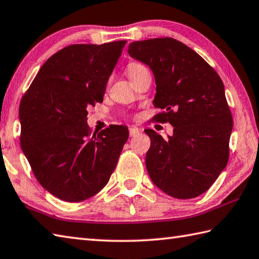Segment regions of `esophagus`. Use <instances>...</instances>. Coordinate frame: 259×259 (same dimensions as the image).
Returning <instances> with one entry per match:
<instances>
[{"mask_svg":"<svg viewBox=\"0 0 259 259\" xmlns=\"http://www.w3.org/2000/svg\"><path fill=\"white\" fill-rule=\"evenodd\" d=\"M139 133H140V131H139L138 128H130V129H129V135H130V137L138 136Z\"/></svg>","mask_w":259,"mask_h":259,"instance_id":"esophagus-1","label":"esophagus"}]
</instances>
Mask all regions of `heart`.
<instances>
[{"mask_svg": "<svg viewBox=\"0 0 259 259\" xmlns=\"http://www.w3.org/2000/svg\"><path fill=\"white\" fill-rule=\"evenodd\" d=\"M144 68H146L145 66H143L139 63H130V64H128V66H126V73H128V76L131 78Z\"/></svg>", "mask_w": 259, "mask_h": 259, "instance_id": "b5f03b06", "label": "heart"}]
</instances>
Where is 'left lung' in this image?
<instances>
[{
    "label": "left lung",
    "instance_id": "obj_1",
    "mask_svg": "<svg viewBox=\"0 0 259 259\" xmlns=\"http://www.w3.org/2000/svg\"><path fill=\"white\" fill-rule=\"evenodd\" d=\"M131 57L147 64L156 80L153 120L168 122L165 140L151 129L146 167L156 186L176 199H193L214 183L229 160L231 111L220 76L193 49L173 38L129 45Z\"/></svg>",
    "mask_w": 259,
    "mask_h": 259
}]
</instances>
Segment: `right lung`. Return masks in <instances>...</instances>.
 I'll return each instance as SVG.
<instances>
[{"mask_svg":"<svg viewBox=\"0 0 259 259\" xmlns=\"http://www.w3.org/2000/svg\"><path fill=\"white\" fill-rule=\"evenodd\" d=\"M126 41L79 44L47 59L19 106L20 145L45 190L80 202L108 184L129 131L110 125L91 134L88 109L103 102L106 83Z\"/></svg>","mask_w":259,"mask_h":259,"instance_id":"add662e5","label":"right lung"}]
</instances>
